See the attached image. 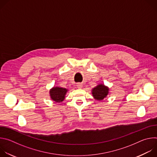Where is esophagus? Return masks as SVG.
<instances>
[{
  "label": "esophagus",
  "instance_id": "1",
  "mask_svg": "<svg viewBox=\"0 0 157 157\" xmlns=\"http://www.w3.org/2000/svg\"><path fill=\"white\" fill-rule=\"evenodd\" d=\"M82 85L81 84H80V83H78V84H77V87H78V88H79V89H81V88H82Z\"/></svg>",
  "mask_w": 157,
  "mask_h": 157
}]
</instances>
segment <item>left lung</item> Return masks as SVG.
<instances>
[{
    "mask_svg": "<svg viewBox=\"0 0 157 157\" xmlns=\"http://www.w3.org/2000/svg\"><path fill=\"white\" fill-rule=\"evenodd\" d=\"M92 94L95 99L102 101L109 94V87L102 84H98V86L93 89Z\"/></svg>",
    "mask_w": 157,
    "mask_h": 157,
    "instance_id": "1",
    "label": "left lung"
}]
</instances>
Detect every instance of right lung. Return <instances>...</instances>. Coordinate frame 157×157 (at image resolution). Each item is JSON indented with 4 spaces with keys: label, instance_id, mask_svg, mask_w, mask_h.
<instances>
[{
    "label": "right lung",
    "instance_id": "obj_1",
    "mask_svg": "<svg viewBox=\"0 0 157 157\" xmlns=\"http://www.w3.org/2000/svg\"><path fill=\"white\" fill-rule=\"evenodd\" d=\"M68 90L66 88L59 87H53L50 91V94L51 99L56 102H61L63 101L65 98V95Z\"/></svg>",
    "mask_w": 157,
    "mask_h": 157
}]
</instances>
